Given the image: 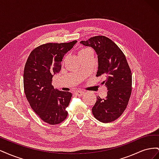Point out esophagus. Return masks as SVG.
I'll return each mask as SVG.
<instances>
[{
    "label": "esophagus",
    "instance_id": "obj_1",
    "mask_svg": "<svg viewBox=\"0 0 159 159\" xmlns=\"http://www.w3.org/2000/svg\"><path fill=\"white\" fill-rule=\"evenodd\" d=\"M84 93V91H81V90H80V91H76L75 92V94L76 95H78V96H81Z\"/></svg>",
    "mask_w": 159,
    "mask_h": 159
}]
</instances>
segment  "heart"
Segmentation results:
<instances>
[{
    "mask_svg": "<svg viewBox=\"0 0 159 159\" xmlns=\"http://www.w3.org/2000/svg\"><path fill=\"white\" fill-rule=\"evenodd\" d=\"M89 51H91V49H89V48H82V49H81V50H80V52H79V55L85 54V53L88 52H89Z\"/></svg>",
    "mask_w": 159,
    "mask_h": 159,
    "instance_id": "heart-1",
    "label": "heart"
}]
</instances>
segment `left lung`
I'll return each mask as SVG.
<instances>
[{"label":"left lung","mask_w":159,"mask_h":159,"mask_svg":"<svg viewBox=\"0 0 159 159\" xmlns=\"http://www.w3.org/2000/svg\"><path fill=\"white\" fill-rule=\"evenodd\" d=\"M84 46H91L98 57L96 76H103L107 88V96L97 101L92 107L95 118L103 123H110L118 119L127 108L132 91V74L125 56L118 46L109 38L96 36L86 41Z\"/></svg>","instance_id":"obj_1"}]
</instances>
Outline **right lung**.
I'll list each match as a JSON object with an SVG mask.
<instances>
[{
    "label": "right lung",
    "instance_id": "1",
    "mask_svg": "<svg viewBox=\"0 0 159 159\" xmlns=\"http://www.w3.org/2000/svg\"><path fill=\"white\" fill-rule=\"evenodd\" d=\"M77 40L67 43H46L34 49L24 70V90L31 108L47 123L57 125L68 117L66 110L72 94L55 89L53 75L59 73L61 61Z\"/></svg>",
    "mask_w": 159,
    "mask_h": 159
}]
</instances>
